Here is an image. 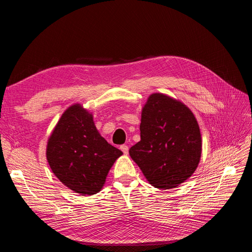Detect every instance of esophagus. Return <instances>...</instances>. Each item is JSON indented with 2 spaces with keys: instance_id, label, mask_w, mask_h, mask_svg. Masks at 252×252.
Returning <instances> with one entry per match:
<instances>
[{
  "instance_id": "1",
  "label": "esophagus",
  "mask_w": 252,
  "mask_h": 252,
  "mask_svg": "<svg viewBox=\"0 0 252 252\" xmlns=\"http://www.w3.org/2000/svg\"><path fill=\"white\" fill-rule=\"evenodd\" d=\"M120 149L124 152V155H128V151H129V148L127 145H122V146L120 147Z\"/></svg>"
}]
</instances>
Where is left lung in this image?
I'll return each mask as SVG.
<instances>
[{
    "label": "left lung",
    "mask_w": 252,
    "mask_h": 252,
    "mask_svg": "<svg viewBox=\"0 0 252 252\" xmlns=\"http://www.w3.org/2000/svg\"><path fill=\"white\" fill-rule=\"evenodd\" d=\"M141 141L129 155L154 187L171 189L191 177L200 163L202 138L185 104L152 94L142 109Z\"/></svg>",
    "instance_id": "1"
}]
</instances>
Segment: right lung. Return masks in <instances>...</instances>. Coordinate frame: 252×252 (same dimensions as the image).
<instances>
[{
  "label": "right lung",
  "instance_id": "obj_1",
  "mask_svg": "<svg viewBox=\"0 0 252 252\" xmlns=\"http://www.w3.org/2000/svg\"><path fill=\"white\" fill-rule=\"evenodd\" d=\"M122 155L98 133L93 114L80 104L71 105L62 114L46 149L52 172L81 195L100 191L113 163Z\"/></svg>",
  "mask_w": 252,
  "mask_h": 252
}]
</instances>
